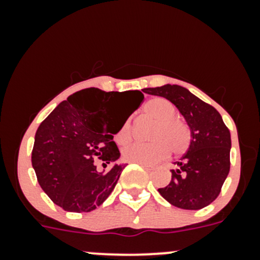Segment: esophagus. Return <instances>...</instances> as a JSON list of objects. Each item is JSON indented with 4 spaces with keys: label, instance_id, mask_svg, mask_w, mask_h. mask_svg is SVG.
<instances>
[{
    "label": "esophagus",
    "instance_id": "34e87169",
    "mask_svg": "<svg viewBox=\"0 0 260 260\" xmlns=\"http://www.w3.org/2000/svg\"><path fill=\"white\" fill-rule=\"evenodd\" d=\"M140 166H143V168L144 169H147V170H153V166L151 165H148V164H143V162H138Z\"/></svg>",
    "mask_w": 260,
    "mask_h": 260
}]
</instances>
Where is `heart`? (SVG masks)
<instances>
[{
  "label": "heart",
  "instance_id": "obj_1",
  "mask_svg": "<svg viewBox=\"0 0 260 260\" xmlns=\"http://www.w3.org/2000/svg\"><path fill=\"white\" fill-rule=\"evenodd\" d=\"M144 113L147 117L155 122L150 133L148 144L128 145L123 149L122 155L131 162L154 164L165 159L170 150L178 155L184 153L189 147L190 131L184 122L177 120L176 107L174 104L164 98H153L144 105ZM132 138V120L127 118L116 133L115 140L118 144L124 145Z\"/></svg>",
  "mask_w": 260,
  "mask_h": 260
}]
</instances>
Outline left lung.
I'll use <instances>...</instances> for the list:
<instances>
[{"instance_id":"left-lung-1","label":"left lung","mask_w":260,"mask_h":260,"mask_svg":"<svg viewBox=\"0 0 260 260\" xmlns=\"http://www.w3.org/2000/svg\"><path fill=\"white\" fill-rule=\"evenodd\" d=\"M143 91L171 101L190 131L187 153L176 161L172 180L159 193L175 207L198 210L219 196L230 171L231 136L213 106L180 85L165 84Z\"/></svg>"}]
</instances>
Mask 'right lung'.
I'll list each match as a JSON object with an SVG mask.
<instances>
[{"mask_svg": "<svg viewBox=\"0 0 260 260\" xmlns=\"http://www.w3.org/2000/svg\"><path fill=\"white\" fill-rule=\"evenodd\" d=\"M132 111L110 128V104L116 91L89 88L62 101L35 133L31 165L43 190L56 205L71 213H88L106 201L124 164L113 142L124 121L138 109L144 95L134 90ZM99 158L103 168L93 160Z\"/></svg>", "mask_w": 260, "mask_h": 260, "instance_id": "add662e5", "label": "right lung"}]
</instances>
